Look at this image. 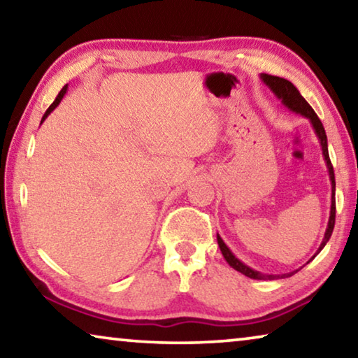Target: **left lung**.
<instances>
[{
    "label": "left lung",
    "instance_id": "1",
    "mask_svg": "<svg viewBox=\"0 0 358 358\" xmlns=\"http://www.w3.org/2000/svg\"><path fill=\"white\" fill-rule=\"evenodd\" d=\"M260 78H262L266 87H268L271 92L276 94V98L281 99L284 106L290 108V110L295 112V113H300V115H303V117L310 118L313 128H314V131H316V134H317L319 141H320V147H322V155H324V159L327 162V169H329V175H330V181H331V208H330L329 226H327L324 240H322V243H320L319 250L316 252V254H319L320 251H322V248L327 245V241H329L330 237H331L333 227H335V215H336V207H335V172H333V166H331V161H330V156H329V148H327V134H325V129L322 126V121L319 120L316 112H314L313 107L305 101V98H303V96L300 94L299 90L294 87L292 82L286 80V78L276 77V76H270V74H262V76H260ZM216 238H217V245H220V250L222 252L224 259L227 260V264L232 266V268L240 271V273H243L245 276L251 278V280H270V281L271 280H280V278L292 276L294 273H296V271L300 270L299 268V270L290 271V273H284V275H264V273H260V271L250 268V266L245 265L243 262H241V260L235 257L232 251H230L229 248L226 246V243H224L220 235H216ZM316 254H314V256L311 257V260L316 257Z\"/></svg>",
    "mask_w": 358,
    "mask_h": 358
}]
</instances>
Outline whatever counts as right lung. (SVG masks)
I'll return each instance as SVG.
<instances>
[{"instance_id": "1", "label": "right lung", "mask_w": 358, "mask_h": 358, "mask_svg": "<svg viewBox=\"0 0 358 358\" xmlns=\"http://www.w3.org/2000/svg\"><path fill=\"white\" fill-rule=\"evenodd\" d=\"M66 90H68V85H64V87L62 88V92H59V93H58V96H57V99H55V101H53V102H52V106L47 108V112L44 113V117H42V120H41V123H42V121H44V120H45V118L48 117V115H50V112L53 110V108H55V107H57V106L59 104V102H62V99H63V96L66 94Z\"/></svg>"}]
</instances>
